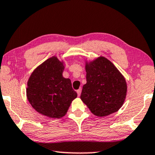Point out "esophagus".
Returning <instances> with one entry per match:
<instances>
[{"mask_svg":"<svg viewBox=\"0 0 155 155\" xmlns=\"http://www.w3.org/2000/svg\"><path fill=\"white\" fill-rule=\"evenodd\" d=\"M77 93H78V96L80 95V93H81V88H80V89H78V90H77Z\"/></svg>","mask_w":155,"mask_h":155,"instance_id":"1","label":"esophagus"}]
</instances>
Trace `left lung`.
I'll use <instances>...</instances> for the list:
<instances>
[{
    "label": "left lung",
    "instance_id": "obj_1",
    "mask_svg": "<svg viewBox=\"0 0 155 155\" xmlns=\"http://www.w3.org/2000/svg\"><path fill=\"white\" fill-rule=\"evenodd\" d=\"M85 70L87 83L82 87V101L98 117L117 112L127 95L123 75L109 60L102 56L86 63Z\"/></svg>",
    "mask_w": 155,
    "mask_h": 155
}]
</instances>
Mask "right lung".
Listing matches in <instances>:
<instances>
[{
	"instance_id": "add662e5",
	"label": "right lung",
	"mask_w": 155,
	"mask_h": 155,
	"mask_svg": "<svg viewBox=\"0 0 155 155\" xmlns=\"http://www.w3.org/2000/svg\"><path fill=\"white\" fill-rule=\"evenodd\" d=\"M64 68L63 62L53 56L38 66L28 81V100L36 111L46 117L65 116L78 96L70 80L63 78Z\"/></svg>"
}]
</instances>
